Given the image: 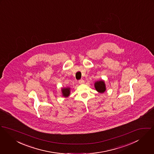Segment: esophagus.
I'll list each match as a JSON object with an SVG mask.
<instances>
[{"label": "esophagus", "instance_id": "obj_1", "mask_svg": "<svg viewBox=\"0 0 154 154\" xmlns=\"http://www.w3.org/2000/svg\"><path fill=\"white\" fill-rule=\"evenodd\" d=\"M79 83L80 84H84V83H85V80H84L81 79V80H80L79 81Z\"/></svg>", "mask_w": 154, "mask_h": 154}]
</instances>
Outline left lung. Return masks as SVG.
<instances>
[{
	"label": "left lung",
	"mask_w": 154,
	"mask_h": 154,
	"mask_svg": "<svg viewBox=\"0 0 154 154\" xmlns=\"http://www.w3.org/2000/svg\"><path fill=\"white\" fill-rule=\"evenodd\" d=\"M94 87L96 88V90L99 93H104L106 90L105 84L103 80L96 82L94 84Z\"/></svg>",
	"instance_id": "obj_1"
}]
</instances>
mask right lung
<instances>
[{
	"instance_id": "add662e5",
	"label": "right lung",
	"mask_w": 154,
	"mask_h": 154,
	"mask_svg": "<svg viewBox=\"0 0 154 154\" xmlns=\"http://www.w3.org/2000/svg\"><path fill=\"white\" fill-rule=\"evenodd\" d=\"M69 90H70L69 88H64L62 89V93L64 97H68L69 95V93H70Z\"/></svg>"
}]
</instances>
